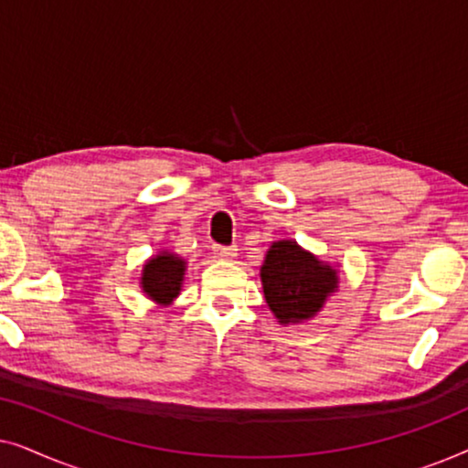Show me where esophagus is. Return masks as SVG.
<instances>
[{"mask_svg": "<svg viewBox=\"0 0 468 468\" xmlns=\"http://www.w3.org/2000/svg\"><path fill=\"white\" fill-rule=\"evenodd\" d=\"M213 251H215V255L219 260H234L236 258V251H239V249H236V245H229V247H226V245H213Z\"/></svg>", "mask_w": 468, "mask_h": 468, "instance_id": "obj_1", "label": "esophagus"}]
</instances>
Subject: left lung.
Masks as SVG:
<instances>
[{
  "mask_svg": "<svg viewBox=\"0 0 468 468\" xmlns=\"http://www.w3.org/2000/svg\"><path fill=\"white\" fill-rule=\"evenodd\" d=\"M266 303L281 324H296L322 309L338 287L336 271L292 240L272 242L261 266Z\"/></svg>",
  "mask_w": 468,
  "mask_h": 468,
  "instance_id": "8db88e82",
  "label": "left lung"
}]
</instances>
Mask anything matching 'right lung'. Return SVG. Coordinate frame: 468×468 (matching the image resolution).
Masks as SVG:
<instances>
[{
	"label": "right lung",
	"mask_w": 468,
	"mask_h": 468,
	"mask_svg": "<svg viewBox=\"0 0 468 468\" xmlns=\"http://www.w3.org/2000/svg\"><path fill=\"white\" fill-rule=\"evenodd\" d=\"M185 261L175 253H159L149 260L143 271V290L159 304H170L181 292Z\"/></svg>",
	"instance_id": "obj_1"
}]
</instances>
